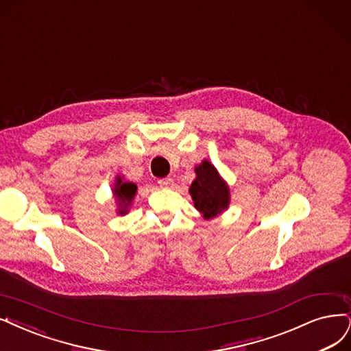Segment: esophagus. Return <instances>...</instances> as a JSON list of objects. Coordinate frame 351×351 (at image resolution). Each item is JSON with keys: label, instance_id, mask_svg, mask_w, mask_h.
Returning <instances> with one entry per match:
<instances>
[{"label": "esophagus", "instance_id": "esophagus-1", "mask_svg": "<svg viewBox=\"0 0 351 351\" xmlns=\"http://www.w3.org/2000/svg\"><path fill=\"white\" fill-rule=\"evenodd\" d=\"M158 184L162 188H172L173 186V179L172 178H163V179H159Z\"/></svg>", "mask_w": 351, "mask_h": 351}]
</instances>
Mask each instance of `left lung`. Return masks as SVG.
Returning <instances> with one entry per match:
<instances>
[{
	"label": "left lung",
	"mask_w": 351,
	"mask_h": 351,
	"mask_svg": "<svg viewBox=\"0 0 351 351\" xmlns=\"http://www.w3.org/2000/svg\"><path fill=\"white\" fill-rule=\"evenodd\" d=\"M197 178L189 186L193 206L205 219L214 218L228 208L230 189L213 163L204 160L195 167Z\"/></svg>",
	"instance_id": "1"
}]
</instances>
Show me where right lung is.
<instances>
[{
  "mask_svg": "<svg viewBox=\"0 0 351 351\" xmlns=\"http://www.w3.org/2000/svg\"><path fill=\"white\" fill-rule=\"evenodd\" d=\"M137 192V185L133 182H127L121 176L115 178V184L112 188V193L119 202V214L124 215L128 211V206L132 205L134 195Z\"/></svg>",
  "mask_w": 351,
  "mask_h": 351,
  "instance_id": "right-lung-1",
  "label": "right lung"
}]
</instances>
